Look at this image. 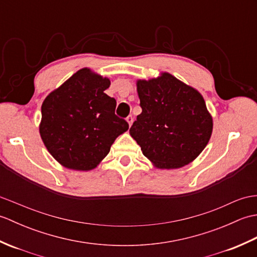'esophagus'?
Listing matches in <instances>:
<instances>
[{
	"instance_id": "obj_1",
	"label": "esophagus",
	"mask_w": 257,
	"mask_h": 257,
	"mask_svg": "<svg viewBox=\"0 0 257 257\" xmlns=\"http://www.w3.org/2000/svg\"><path fill=\"white\" fill-rule=\"evenodd\" d=\"M127 122H128V124H129V127L133 124V122H134V117L132 116V114H129V116L127 117Z\"/></svg>"
}]
</instances>
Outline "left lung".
<instances>
[{
  "mask_svg": "<svg viewBox=\"0 0 257 257\" xmlns=\"http://www.w3.org/2000/svg\"><path fill=\"white\" fill-rule=\"evenodd\" d=\"M137 91L143 112L129 133L144 156L160 169L192 162L209 143L213 129L202 95L169 73L139 79Z\"/></svg>",
  "mask_w": 257,
  "mask_h": 257,
  "instance_id": "obj_1",
  "label": "left lung"
}]
</instances>
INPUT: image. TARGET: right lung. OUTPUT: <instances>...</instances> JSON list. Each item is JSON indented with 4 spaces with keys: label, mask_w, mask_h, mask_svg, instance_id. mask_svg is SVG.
Masks as SVG:
<instances>
[{
    "label": "right lung",
    "mask_w": 257,
    "mask_h": 257,
    "mask_svg": "<svg viewBox=\"0 0 257 257\" xmlns=\"http://www.w3.org/2000/svg\"><path fill=\"white\" fill-rule=\"evenodd\" d=\"M109 86V78L81 68L43 101L41 138L63 167L92 170L128 130L114 114L116 99L103 92Z\"/></svg>",
    "instance_id": "right-lung-1"
}]
</instances>
